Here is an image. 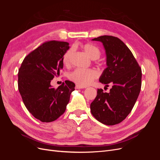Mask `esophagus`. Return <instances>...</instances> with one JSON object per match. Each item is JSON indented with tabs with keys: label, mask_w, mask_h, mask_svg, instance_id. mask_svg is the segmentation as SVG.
Instances as JSON below:
<instances>
[{
	"label": "esophagus",
	"mask_w": 160,
	"mask_h": 160,
	"mask_svg": "<svg viewBox=\"0 0 160 160\" xmlns=\"http://www.w3.org/2000/svg\"><path fill=\"white\" fill-rule=\"evenodd\" d=\"M75 88L76 89H84V88H86V87L85 86H82V85H76Z\"/></svg>",
	"instance_id": "obj_1"
}]
</instances>
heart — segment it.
Returning a JSON list of instances; mask_svg holds the SVG:
<instances>
[{
  "label": "heart",
  "instance_id": "heart-1",
  "mask_svg": "<svg viewBox=\"0 0 160 160\" xmlns=\"http://www.w3.org/2000/svg\"><path fill=\"white\" fill-rule=\"evenodd\" d=\"M82 49L91 59L96 60L99 58L101 51L96 45L91 43H86L81 46ZM72 49L67 50L62 57V62L65 66L70 63V59L72 54ZM98 72L92 69H76L69 75V78L72 81L78 85L85 86L89 85L92 81L98 77Z\"/></svg>",
  "mask_w": 160,
  "mask_h": 160
}]
</instances>
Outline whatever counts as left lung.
I'll use <instances>...</instances> for the list:
<instances>
[{"mask_svg":"<svg viewBox=\"0 0 160 160\" xmlns=\"http://www.w3.org/2000/svg\"><path fill=\"white\" fill-rule=\"evenodd\" d=\"M92 41L102 42L106 54V68L99 82L112 85L109 93L98 89L91 103V112L99 122L107 125L119 123L132 110L142 86V69L132 51L119 38L104 35Z\"/></svg>","mask_w":160,"mask_h":160,"instance_id":"1","label":"left lung"}]
</instances>
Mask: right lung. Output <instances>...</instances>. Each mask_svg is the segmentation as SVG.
Listing matches in <instances>:
<instances>
[{
    "mask_svg": "<svg viewBox=\"0 0 160 160\" xmlns=\"http://www.w3.org/2000/svg\"><path fill=\"white\" fill-rule=\"evenodd\" d=\"M69 43L51 41L42 43L24 59L18 73V88L28 111L42 122H51L64 113L73 82L65 81L57 89L51 81L63 67L62 57Z\"/></svg>",
    "mask_w": 160,
    "mask_h": 160,
    "instance_id": "right-lung-1",
    "label": "right lung"
}]
</instances>
